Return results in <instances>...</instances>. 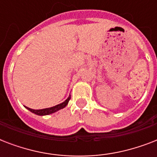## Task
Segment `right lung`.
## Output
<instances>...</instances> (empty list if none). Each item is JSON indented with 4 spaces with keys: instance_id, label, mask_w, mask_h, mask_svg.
Listing matches in <instances>:
<instances>
[{
    "instance_id": "1",
    "label": "right lung",
    "mask_w": 157,
    "mask_h": 157,
    "mask_svg": "<svg viewBox=\"0 0 157 157\" xmlns=\"http://www.w3.org/2000/svg\"><path fill=\"white\" fill-rule=\"evenodd\" d=\"M71 98V95H69V97L67 98L66 100L63 102L62 103H59V104L56 105V106H54V107H48V108H44V109H39V110H35V109H32V108H29L28 107H24L27 108L28 110H29L31 112H33L34 114L38 115V116H46V115H50L52 114V113H54V112H58L60 109H63L64 107H66L67 103H68L69 100Z\"/></svg>"
}]
</instances>
